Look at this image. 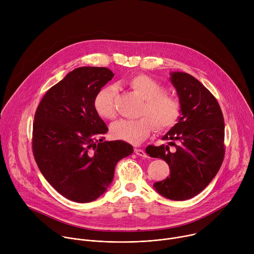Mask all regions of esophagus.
Masks as SVG:
<instances>
[{"mask_svg":"<svg viewBox=\"0 0 254 254\" xmlns=\"http://www.w3.org/2000/svg\"><path fill=\"white\" fill-rule=\"evenodd\" d=\"M134 153L137 155V156H140V157H143V158H147L148 157V155H147V153L144 152L143 150H141V149H134Z\"/></svg>","mask_w":254,"mask_h":254,"instance_id":"obj_1","label":"esophagus"}]
</instances>
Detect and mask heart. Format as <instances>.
<instances>
[{
  "label": "heart",
  "instance_id": "heart-1",
  "mask_svg": "<svg viewBox=\"0 0 254 254\" xmlns=\"http://www.w3.org/2000/svg\"><path fill=\"white\" fill-rule=\"evenodd\" d=\"M125 84L136 92L142 99L136 120H119L111 126L113 137L131 143H138L155 130L164 131L174 127L182 113L180 100L165 93L164 86L146 74H132L125 80ZM116 89L114 86L100 88L93 100L96 113L104 119L112 120L116 116Z\"/></svg>",
  "mask_w": 254,
  "mask_h": 254
}]
</instances>
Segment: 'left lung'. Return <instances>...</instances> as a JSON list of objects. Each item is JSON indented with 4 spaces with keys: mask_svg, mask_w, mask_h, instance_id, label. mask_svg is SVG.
I'll return each instance as SVG.
<instances>
[{
    "mask_svg": "<svg viewBox=\"0 0 254 254\" xmlns=\"http://www.w3.org/2000/svg\"><path fill=\"white\" fill-rule=\"evenodd\" d=\"M170 75L182 116L163 136L167 146H149L146 152L166 161L171 170L167 179L154 184L155 190L167 199L183 201L202 192L218 173L225 153L224 119L216 98L198 79L179 71Z\"/></svg>",
    "mask_w": 254,
    "mask_h": 254,
    "instance_id": "1",
    "label": "left lung"
}]
</instances>
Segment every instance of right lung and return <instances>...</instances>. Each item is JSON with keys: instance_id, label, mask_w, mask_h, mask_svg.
<instances>
[{"instance_id": "1", "label": "right lung", "mask_w": 254, "mask_h": 254, "mask_svg": "<svg viewBox=\"0 0 254 254\" xmlns=\"http://www.w3.org/2000/svg\"><path fill=\"white\" fill-rule=\"evenodd\" d=\"M114 76L106 67H78L46 92L36 111L35 161L48 183L71 201L100 197L118 162L133 152L124 140L103 141L108 128L93 105L97 91Z\"/></svg>"}]
</instances>
